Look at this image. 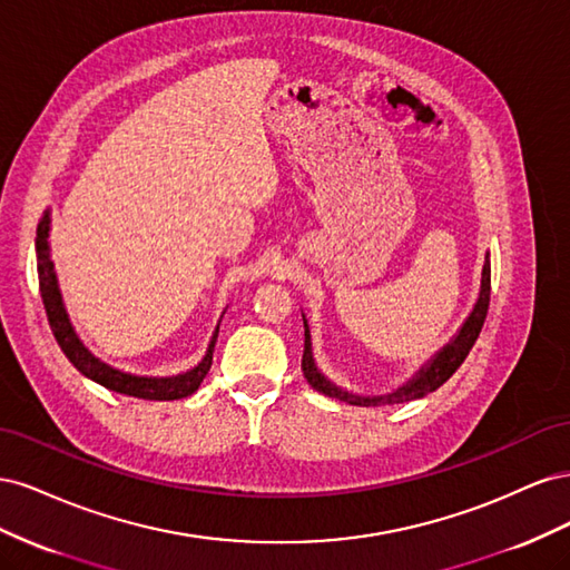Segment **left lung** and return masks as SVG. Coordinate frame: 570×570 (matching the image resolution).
Returning <instances> with one entry per match:
<instances>
[{"label": "left lung", "instance_id": "obj_1", "mask_svg": "<svg viewBox=\"0 0 570 570\" xmlns=\"http://www.w3.org/2000/svg\"><path fill=\"white\" fill-rule=\"evenodd\" d=\"M490 308V252L485 254V264H482V278H480V292L478 299L471 308V314L465 316L459 331L452 335V340L440 347L425 364L413 373L406 383H402L396 390L387 394H356L335 385L331 377H325L314 358V344H312V331H308V321L304 318V356H302V371L304 377L314 390L323 392L333 400L347 402L354 406H383V404H404L411 400H421V396L435 392L440 385H444L456 373V368L463 364V358L469 356L473 344L482 331V323L488 318Z\"/></svg>", "mask_w": 570, "mask_h": 570}]
</instances>
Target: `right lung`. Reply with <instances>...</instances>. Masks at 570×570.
I'll list each match as a JSON object with an SVG mask.
<instances>
[{
    "label": "right lung",
    "instance_id": "1",
    "mask_svg": "<svg viewBox=\"0 0 570 570\" xmlns=\"http://www.w3.org/2000/svg\"><path fill=\"white\" fill-rule=\"evenodd\" d=\"M49 233H51V212L47 209L38 223V237H36V254H38V278H40V295L42 304L47 312V321L51 333H55L61 352L68 356V361L90 381L99 383L101 387H107L118 394H128L137 396V400H154V402H170V400H183V396H189L197 392L202 381L212 368V358H214V347H216V337H218V325L209 340V347H206V354L197 366H193L185 373L178 375H135L128 371H120L109 366L107 361H101L95 356L85 342L78 337L76 327L71 323V316L66 312V304L59 289V278L55 271V262H51V247H49ZM226 314V312H223ZM223 318V316H220Z\"/></svg>",
    "mask_w": 570,
    "mask_h": 570
}]
</instances>
